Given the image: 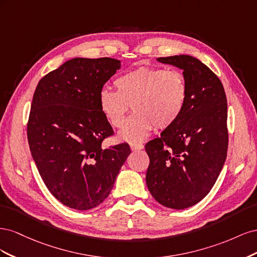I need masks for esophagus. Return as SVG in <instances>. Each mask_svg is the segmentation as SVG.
Wrapping results in <instances>:
<instances>
[{
  "instance_id": "esophagus-1",
  "label": "esophagus",
  "mask_w": 257,
  "mask_h": 257,
  "mask_svg": "<svg viewBox=\"0 0 257 257\" xmlns=\"http://www.w3.org/2000/svg\"><path fill=\"white\" fill-rule=\"evenodd\" d=\"M131 149L133 151H138L144 149V145L143 144H131Z\"/></svg>"
}]
</instances>
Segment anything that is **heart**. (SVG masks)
Masks as SVG:
<instances>
[{"mask_svg": "<svg viewBox=\"0 0 257 257\" xmlns=\"http://www.w3.org/2000/svg\"><path fill=\"white\" fill-rule=\"evenodd\" d=\"M115 89L98 94L99 109L112 126L120 127L131 105L134 113L119 132L123 142L137 143L155 126L168 128L182 114L188 99V84L181 72L163 67H139L114 80Z\"/></svg>", "mask_w": 257, "mask_h": 257, "instance_id": "obj_1", "label": "heart"}]
</instances>
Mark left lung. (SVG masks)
<instances>
[{
	"label": "left lung",
	"mask_w": 257,
	"mask_h": 257,
	"mask_svg": "<svg viewBox=\"0 0 257 257\" xmlns=\"http://www.w3.org/2000/svg\"><path fill=\"white\" fill-rule=\"evenodd\" d=\"M183 71L188 99L178 121L146 145V182L161 205L185 209L212 189L226 160L227 99L221 80L204 63L180 54L157 59Z\"/></svg>",
	"instance_id": "8db88e82"
}]
</instances>
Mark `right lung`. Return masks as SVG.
I'll use <instances>...</instances> for the list:
<instances>
[{
	"mask_svg": "<svg viewBox=\"0 0 257 257\" xmlns=\"http://www.w3.org/2000/svg\"><path fill=\"white\" fill-rule=\"evenodd\" d=\"M120 67L111 58H75L44 76L35 89L28 122L31 154L47 189L69 208L102 204L131 153L125 143L102 147L113 131L98 94Z\"/></svg>",
	"mask_w": 257,
	"mask_h": 257,
	"instance_id": "add662e5",
	"label": "right lung"
}]
</instances>
